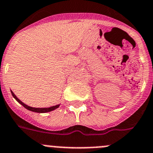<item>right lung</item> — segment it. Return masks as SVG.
<instances>
[{
  "label": "right lung",
  "instance_id": "right-lung-1",
  "mask_svg": "<svg viewBox=\"0 0 153 153\" xmlns=\"http://www.w3.org/2000/svg\"><path fill=\"white\" fill-rule=\"evenodd\" d=\"M11 93L12 95H13V97L15 98V99H16V101H17L18 102H19V103L21 104L22 105H23L24 107H25V108H27V110H29V111H33V112H36V113H46V112H50V111H54V110H55L56 108H58L59 106H60V105H55V106H52V107H50V108H33V107H30L28 106V105H25V103H23V102H22L21 100H19V99H18L17 97H16V95L13 93V92L11 90Z\"/></svg>",
  "mask_w": 153,
  "mask_h": 153
}]
</instances>
